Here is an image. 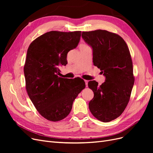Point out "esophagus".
Returning <instances> with one entry per match:
<instances>
[{"label":"esophagus","instance_id":"obj_1","mask_svg":"<svg viewBox=\"0 0 153 153\" xmlns=\"http://www.w3.org/2000/svg\"><path fill=\"white\" fill-rule=\"evenodd\" d=\"M84 81H85V85H86V87H87V86H88V80H85Z\"/></svg>","mask_w":153,"mask_h":153}]
</instances>
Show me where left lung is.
Returning a JSON list of instances; mask_svg holds the SVG:
<instances>
[{
	"label": "left lung",
	"mask_w": 153,
	"mask_h": 153,
	"mask_svg": "<svg viewBox=\"0 0 153 153\" xmlns=\"http://www.w3.org/2000/svg\"><path fill=\"white\" fill-rule=\"evenodd\" d=\"M82 37L92 48L94 65L106 78L101 85L95 80L88 83L94 92L89 110L99 121L110 122L122 114L130 99L135 82L130 52L124 40L113 32H82Z\"/></svg>",
	"instance_id": "obj_1"
}]
</instances>
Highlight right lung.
Here are the masks:
<instances>
[{"label": "right lung", "mask_w": 153, "mask_h": 153, "mask_svg": "<svg viewBox=\"0 0 153 153\" xmlns=\"http://www.w3.org/2000/svg\"><path fill=\"white\" fill-rule=\"evenodd\" d=\"M81 31H50L29 45L24 65L25 87L38 112L48 121L57 122L70 113L73 103L85 87L77 77H59V68L68 64L67 55L79 43Z\"/></svg>", "instance_id": "right-lung-1"}]
</instances>
